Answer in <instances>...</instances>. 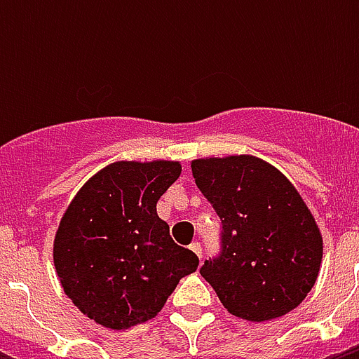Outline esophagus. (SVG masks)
Masks as SVG:
<instances>
[{
  "instance_id": "34e87169",
  "label": "esophagus",
  "mask_w": 359,
  "mask_h": 359,
  "mask_svg": "<svg viewBox=\"0 0 359 359\" xmlns=\"http://www.w3.org/2000/svg\"><path fill=\"white\" fill-rule=\"evenodd\" d=\"M190 250L194 251V253H196V255L199 257V259H201V257H203V250H201V244H199V242H194V244L190 245Z\"/></svg>"
}]
</instances>
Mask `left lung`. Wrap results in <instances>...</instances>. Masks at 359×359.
Returning <instances> with one entry per match:
<instances>
[{
    "label": "left lung",
    "instance_id": "1",
    "mask_svg": "<svg viewBox=\"0 0 359 359\" xmlns=\"http://www.w3.org/2000/svg\"><path fill=\"white\" fill-rule=\"evenodd\" d=\"M197 188L222 219V253L199 270L219 302L251 323L279 318L313 289L323 235L292 182L251 154L191 160Z\"/></svg>",
    "mask_w": 359,
    "mask_h": 359
}]
</instances>
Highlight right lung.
I'll return each instance as SVG.
<instances>
[{
	"label": "right lung",
	"mask_w": 359,
	"mask_h": 359,
	"mask_svg": "<svg viewBox=\"0 0 359 359\" xmlns=\"http://www.w3.org/2000/svg\"><path fill=\"white\" fill-rule=\"evenodd\" d=\"M179 162H114L81 186L53 238L65 294L109 330L147 323L162 311L199 259L177 245L156 203L180 177Z\"/></svg>",
	"instance_id": "1"
}]
</instances>
